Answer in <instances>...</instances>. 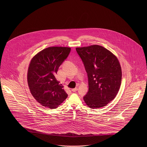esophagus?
<instances>
[{"label":"esophagus","instance_id":"esophagus-1","mask_svg":"<svg viewBox=\"0 0 147 147\" xmlns=\"http://www.w3.org/2000/svg\"><path fill=\"white\" fill-rule=\"evenodd\" d=\"M78 90V88L76 87V88H75L71 89V91H72V92H76Z\"/></svg>","mask_w":147,"mask_h":147}]
</instances>
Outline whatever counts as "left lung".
Listing matches in <instances>:
<instances>
[{"label": "left lung", "mask_w": 147, "mask_h": 147, "mask_svg": "<svg viewBox=\"0 0 147 147\" xmlns=\"http://www.w3.org/2000/svg\"><path fill=\"white\" fill-rule=\"evenodd\" d=\"M88 78V92L84 97L92 109L106 106L115 98L120 88L122 70L118 59L101 46L76 47Z\"/></svg>", "instance_id": "obj_1"}]
</instances>
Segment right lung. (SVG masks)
I'll return each instance as SVG.
<instances>
[{
	"instance_id": "obj_1",
	"label": "right lung",
	"mask_w": 147,
	"mask_h": 147,
	"mask_svg": "<svg viewBox=\"0 0 147 147\" xmlns=\"http://www.w3.org/2000/svg\"><path fill=\"white\" fill-rule=\"evenodd\" d=\"M70 52V47H49L32 59L27 71V82L32 96L41 105L55 109L67 98L63 85L55 76Z\"/></svg>"
}]
</instances>
